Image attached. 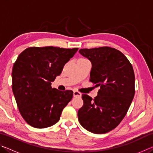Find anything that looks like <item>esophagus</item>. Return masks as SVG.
I'll return each mask as SVG.
<instances>
[{"instance_id": "esophagus-1", "label": "esophagus", "mask_w": 153, "mask_h": 153, "mask_svg": "<svg viewBox=\"0 0 153 153\" xmlns=\"http://www.w3.org/2000/svg\"><path fill=\"white\" fill-rule=\"evenodd\" d=\"M82 94L78 91H74V97H81Z\"/></svg>"}]
</instances>
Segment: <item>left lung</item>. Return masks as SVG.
Listing matches in <instances>:
<instances>
[{
    "instance_id": "obj_1",
    "label": "left lung",
    "mask_w": 153,
    "mask_h": 153,
    "mask_svg": "<svg viewBox=\"0 0 153 153\" xmlns=\"http://www.w3.org/2000/svg\"><path fill=\"white\" fill-rule=\"evenodd\" d=\"M79 53L91 61L90 81L100 87L94 99L82 94L84 105L77 112L79 122L90 132L107 133L122 121L134 98L132 65L121 52L108 46L82 48Z\"/></svg>"
}]
</instances>
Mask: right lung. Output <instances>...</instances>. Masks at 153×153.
<instances>
[{"mask_svg": "<svg viewBox=\"0 0 153 153\" xmlns=\"http://www.w3.org/2000/svg\"><path fill=\"white\" fill-rule=\"evenodd\" d=\"M77 50L33 46L18 56L12 69V90L19 113L30 126L45 128L59 121L74 92L52 88L51 82Z\"/></svg>", "mask_w": 153, "mask_h": 153, "instance_id": "right-lung-1", "label": "right lung"}]
</instances>
